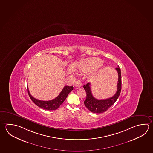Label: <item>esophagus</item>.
Listing matches in <instances>:
<instances>
[{
    "label": "esophagus",
    "instance_id": "esophagus-1",
    "mask_svg": "<svg viewBox=\"0 0 153 153\" xmlns=\"http://www.w3.org/2000/svg\"><path fill=\"white\" fill-rule=\"evenodd\" d=\"M81 85H82V83L81 82L80 80L76 81V82H75V86L77 88H80L81 87Z\"/></svg>",
    "mask_w": 153,
    "mask_h": 153
}]
</instances>
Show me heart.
I'll return each mask as SVG.
<instances>
[{
  "instance_id": "1",
  "label": "heart",
  "mask_w": 153,
  "mask_h": 153,
  "mask_svg": "<svg viewBox=\"0 0 153 153\" xmlns=\"http://www.w3.org/2000/svg\"><path fill=\"white\" fill-rule=\"evenodd\" d=\"M102 64L99 59L88 58L81 61L78 65V69L83 72H86L95 70L101 66Z\"/></svg>"
}]
</instances>
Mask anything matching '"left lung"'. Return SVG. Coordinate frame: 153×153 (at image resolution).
Segmentation results:
<instances>
[{"label":"left lung","mask_w":153,"mask_h":153,"mask_svg":"<svg viewBox=\"0 0 153 153\" xmlns=\"http://www.w3.org/2000/svg\"><path fill=\"white\" fill-rule=\"evenodd\" d=\"M115 69L118 73V82L117 92L112 97L106 99H97L92 95L90 83H87L86 85H83V88L87 94L86 99L84 101V104L87 108L91 112L94 113H102L106 111L116 102L119 97L121 91V70L119 67Z\"/></svg>","instance_id":"left-lung-1"}]
</instances>
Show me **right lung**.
I'll return each mask as SVG.
<instances>
[{"label":"right lung","mask_w":153,"mask_h":153,"mask_svg":"<svg viewBox=\"0 0 153 153\" xmlns=\"http://www.w3.org/2000/svg\"><path fill=\"white\" fill-rule=\"evenodd\" d=\"M73 89V87L66 86L64 87V88L57 97L53 100L49 101H42L36 99L31 95L28 89V93L29 97L31 98V100L36 105V106H38L40 108L44 109L45 110L53 111L58 108L61 104L64 102V101L66 99L68 94Z\"/></svg>","instance_id":"obj_1"}]
</instances>
